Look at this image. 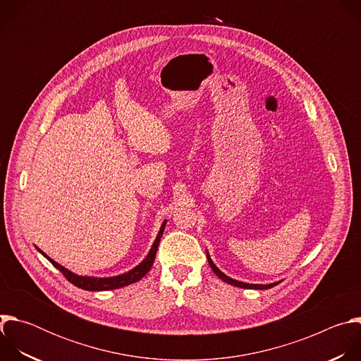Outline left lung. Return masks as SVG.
I'll return each instance as SVG.
<instances>
[{
    "label": "left lung",
    "instance_id": "left-lung-1",
    "mask_svg": "<svg viewBox=\"0 0 361 361\" xmlns=\"http://www.w3.org/2000/svg\"><path fill=\"white\" fill-rule=\"evenodd\" d=\"M207 260H209V264H210V267L213 269V271L217 274V277H220L223 281H226V283H228V284H231V286H235V287H240V288H257V290H264V288H271V287H274V286H277V284H279V283L266 284V286H263V284H247V283H241V281L233 280V279L227 277L224 273H221V271L216 267V264H214V263L212 262V259H210L209 252H207Z\"/></svg>",
    "mask_w": 361,
    "mask_h": 361
}]
</instances>
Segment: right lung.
<instances>
[{"label": "right lung", "mask_w": 361, "mask_h": 361, "mask_svg": "<svg viewBox=\"0 0 361 361\" xmlns=\"http://www.w3.org/2000/svg\"><path fill=\"white\" fill-rule=\"evenodd\" d=\"M164 227H166V221L163 223L161 226V230L156 238V241H154L148 255L145 257V260L137 266L135 269H133L131 271L126 273V274H121V276H117V277H110V279H94V277H81V276H77L71 271H68L67 269H64L63 266H60L59 263H56L54 260H51L48 255H45L41 250L39 252L42 255H45L47 259L51 262V264H53L54 267H57L63 276L71 283L74 284L75 287L78 288H82V290H88V291H104V290H114V288H121V287H126L128 284H133L135 281H140L151 269L152 263H154V259H156V254H157V250H159V244H160V238L163 235V231H164Z\"/></svg>", "instance_id": "right-lung-1"}]
</instances>
